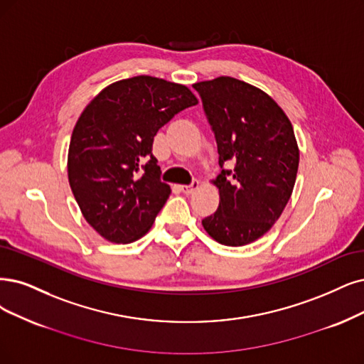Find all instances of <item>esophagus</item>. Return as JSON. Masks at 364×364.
Listing matches in <instances>:
<instances>
[{"label":"esophagus","mask_w":364,"mask_h":364,"mask_svg":"<svg viewBox=\"0 0 364 364\" xmlns=\"http://www.w3.org/2000/svg\"><path fill=\"white\" fill-rule=\"evenodd\" d=\"M199 187V181H192L191 184H184V186H181L180 189H181V192L183 193H186V195H191V193H193L196 189Z\"/></svg>","instance_id":"1"}]
</instances>
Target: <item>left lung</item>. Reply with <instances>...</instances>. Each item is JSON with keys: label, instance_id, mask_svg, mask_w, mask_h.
Here are the masks:
<instances>
[{"label": "left lung", "instance_id": "8db88e82", "mask_svg": "<svg viewBox=\"0 0 364 364\" xmlns=\"http://www.w3.org/2000/svg\"><path fill=\"white\" fill-rule=\"evenodd\" d=\"M203 99L222 168L218 211L203 220L211 238L245 246L280 218L297 178L300 151L289 118L262 90L231 76L193 84ZM226 161L235 169L225 170Z\"/></svg>", "mask_w": 364, "mask_h": 364}]
</instances>
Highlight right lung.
Returning <instances> with one entry per match:
<instances>
[{
	"label": "right lung",
	"mask_w": 364,
	"mask_h": 364,
	"mask_svg": "<svg viewBox=\"0 0 364 364\" xmlns=\"http://www.w3.org/2000/svg\"><path fill=\"white\" fill-rule=\"evenodd\" d=\"M195 105L186 85L142 75L107 85L80 114L67 172L85 220L105 240L127 245L150 231L171 195L151 153L154 136Z\"/></svg>",
	"instance_id": "1"
}]
</instances>
